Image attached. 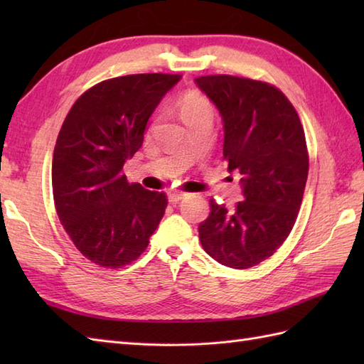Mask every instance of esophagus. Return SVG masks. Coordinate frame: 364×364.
I'll return each mask as SVG.
<instances>
[{
    "label": "esophagus",
    "mask_w": 364,
    "mask_h": 364,
    "mask_svg": "<svg viewBox=\"0 0 364 364\" xmlns=\"http://www.w3.org/2000/svg\"><path fill=\"white\" fill-rule=\"evenodd\" d=\"M188 194H183V192H172V194H168V202L170 203H178L181 202L183 198H186Z\"/></svg>",
    "instance_id": "obj_1"
}]
</instances>
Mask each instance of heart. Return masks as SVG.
I'll list each match as a JSON object with an SVG mask.
<instances>
[{"label":"heart","mask_w":364,"mask_h":364,"mask_svg":"<svg viewBox=\"0 0 364 364\" xmlns=\"http://www.w3.org/2000/svg\"><path fill=\"white\" fill-rule=\"evenodd\" d=\"M180 111H181L183 120L194 117V115H202V114L211 115V105L205 97L197 95V94H191L181 100Z\"/></svg>","instance_id":"b5f03b06"}]
</instances>
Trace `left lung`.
<instances>
[{"label":"left lung","instance_id":"1","mask_svg":"<svg viewBox=\"0 0 364 364\" xmlns=\"http://www.w3.org/2000/svg\"><path fill=\"white\" fill-rule=\"evenodd\" d=\"M223 122V159L241 173L233 211L210 200L198 225L205 252L223 266L249 269L277 252L296 223L308 176L305 131L282 90L231 75L196 80Z\"/></svg>","mask_w":364,"mask_h":364}]
</instances>
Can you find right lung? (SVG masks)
<instances>
[{
  "label": "right lung",
  "mask_w": 364,
  "mask_h": 364,
  "mask_svg": "<svg viewBox=\"0 0 364 364\" xmlns=\"http://www.w3.org/2000/svg\"><path fill=\"white\" fill-rule=\"evenodd\" d=\"M180 75H127L95 84L72 106L53 153L54 206L84 257L102 267L137 259L167 206L164 192L128 183L150 115Z\"/></svg>",
  "instance_id": "1"
}]
</instances>
